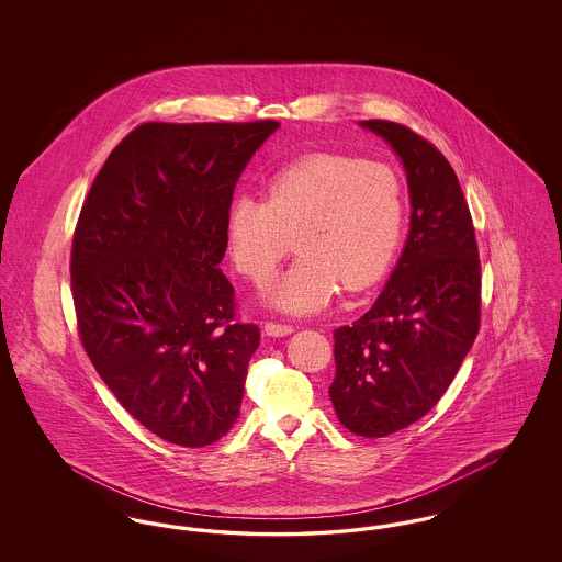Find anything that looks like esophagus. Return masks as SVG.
<instances>
[{
  "label": "esophagus",
  "instance_id": "obj_1",
  "mask_svg": "<svg viewBox=\"0 0 562 562\" xmlns=\"http://www.w3.org/2000/svg\"><path fill=\"white\" fill-rule=\"evenodd\" d=\"M263 330H266V335L269 337H286V335H291L294 328L291 324H280V322H266V326H263Z\"/></svg>",
  "mask_w": 562,
  "mask_h": 562
}]
</instances>
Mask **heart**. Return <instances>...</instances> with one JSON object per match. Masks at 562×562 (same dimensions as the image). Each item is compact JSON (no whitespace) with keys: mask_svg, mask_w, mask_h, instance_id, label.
<instances>
[{"mask_svg":"<svg viewBox=\"0 0 562 562\" xmlns=\"http://www.w3.org/2000/svg\"><path fill=\"white\" fill-rule=\"evenodd\" d=\"M404 191L383 161L312 154L278 170L266 202L238 198L227 213L234 268L266 284L293 248L299 259L269 291L289 314H314L339 286L358 293L383 278L402 238Z\"/></svg>","mask_w":562,"mask_h":562,"instance_id":"b5f03b06","label":"heart"}]
</instances>
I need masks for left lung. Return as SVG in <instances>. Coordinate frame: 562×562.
Listing matches in <instances>:
<instances>
[{
    "instance_id": "obj_1",
    "label": "left lung",
    "mask_w": 562,
    "mask_h": 562,
    "mask_svg": "<svg viewBox=\"0 0 562 562\" xmlns=\"http://www.w3.org/2000/svg\"><path fill=\"white\" fill-rule=\"evenodd\" d=\"M401 156L411 232L373 307L335 337L330 401L364 438L419 422L442 398L481 328V259L472 214L449 160L422 134L360 122Z\"/></svg>"
}]
</instances>
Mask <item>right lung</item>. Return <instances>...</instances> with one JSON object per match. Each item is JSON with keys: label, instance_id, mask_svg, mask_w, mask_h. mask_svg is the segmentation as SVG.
<instances>
[{"label": "right lung", "instance_id": "right-lung-1", "mask_svg": "<svg viewBox=\"0 0 562 562\" xmlns=\"http://www.w3.org/2000/svg\"><path fill=\"white\" fill-rule=\"evenodd\" d=\"M278 122H147L109 154L71 246L81 346L138 424L206 447L240 415L257 324L218 269L244 166Z\"/></svg>", "mask_w": 562, "mask_h": 562}]
</instances>
